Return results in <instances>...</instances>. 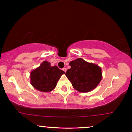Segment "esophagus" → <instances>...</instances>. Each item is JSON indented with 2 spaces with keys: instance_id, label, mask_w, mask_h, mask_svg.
I'll return each instance as SVG.
<instances>
[{
  "instance_id": "esophagus-1",
  "label": "esophagus",
  "mask_w": 132,
  "mask_h": 132,
  "mask_svg": "<svg viewBox=\"0 0 132 132\" xmlns=\"http://www.w3.org/2000/svg\"><path fill=\"white\" fill-rule=\"evenodd\" d=\"M62 70H63V71H64V72H66V71H67V69H66V68H63V69Z\"/></svg>"
}]
</instances>
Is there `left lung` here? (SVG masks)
Wrapping results in <instances>:
<instances>
[{
    "mask_svg": "<svg viewBox=\"0 0 132 132\" xmlns=\"http://www.w3.org/2000/svg\"><path fill=\"white\" fill-rule=\"evenodd\" d=\"M65 75L73 88L79 92H88L98 85L102 78V69L98 65L89 63L81 58L69 63Z\"/></svg>",
    "mask_w": 132,
    "mask_h": 132,
    "instance_id": "1",
    "label": "left lung"
}]
</instances>
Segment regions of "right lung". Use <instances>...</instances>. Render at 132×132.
Segmentation results:
<instances>
[{
  "instance_id": "1",
  "label": "right lung",
  "mask_w": 132,
  "mask_h": 132,
  "mask_svg": "<svg viewBox=\"0 0 132 132\" xmlns=\"http://www.w3.org/2000/svg\"><path fill=\"white\" fill-rule=\"evenodd\" d=\"M64 73V71L56 65L52 67L51 63L45 61L30 72V84L40 92H51L56 87L60 78Z\"/></svg>"
}]
</instances>
